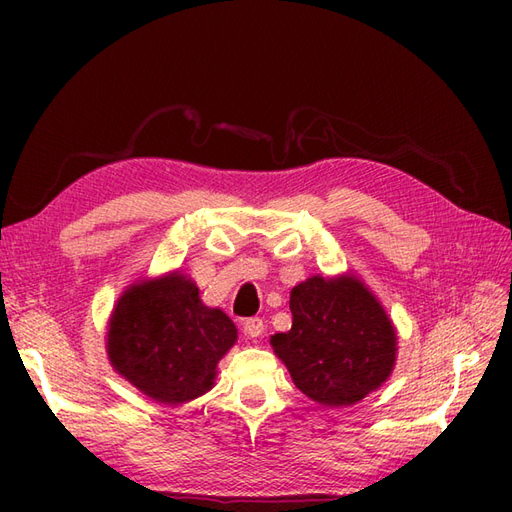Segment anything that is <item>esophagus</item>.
Listing matches in <instances>:
<instances>
[{
  "instance_id": "esophagus-1",
  "label": "esophagus",
  "mask_w": 512,
  "mask_h": 512,
  "mask_svg": "<svg viewBox=\"0 0 512 512\" xmlns=\"http://www.w3.org/2000/svg\"><path fill=\"white\" fill-rule=\"evenodd\" d=\"M243 333L247 337H260L262 333H265V324H262L260 318H247V320H243Z\"/></svg>"
}]
</instances>
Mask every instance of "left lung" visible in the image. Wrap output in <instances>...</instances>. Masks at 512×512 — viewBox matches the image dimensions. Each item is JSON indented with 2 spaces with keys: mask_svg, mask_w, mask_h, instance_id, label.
Instances as JSON below:
<instances>
[{
  "mask_svg": "<svg viewBox=\"0 0 512 512\" xmlns=\"http://www.w3.org/2000/svg\"><path fill=\"white\" fill-rule=\"evenodd\" d=\"M292 327L271 344L292 382L322 406L361 401L389 378L395 365V329L359 280L320 275L290 292Z\"/></svg>",
  "mask_w": 512,
  "mask_h": 512,
  "instance_id": "obj_1",
  "label": "left lung"
}]
</instances>
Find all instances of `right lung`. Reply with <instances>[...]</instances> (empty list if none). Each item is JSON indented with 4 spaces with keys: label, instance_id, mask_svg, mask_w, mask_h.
<instances>
[{
    "label": "right lung",
    "instance_id": "1",
    "mask_svg": "<svg viewBox=\"0 0 512 512\" xmlns=\"http://www.w3.org/2000/svg\"><path fill=\"white\" fill-rule=\"evenodd\" d=\"M235 342L237 329L222 309L203 305L183 275H170L117 301L108 356L151 399L185 404L211 389L218 361Z\"/></svg>",
    "mask_w": 512,
    "mask_h": 512
}]
</instances>
